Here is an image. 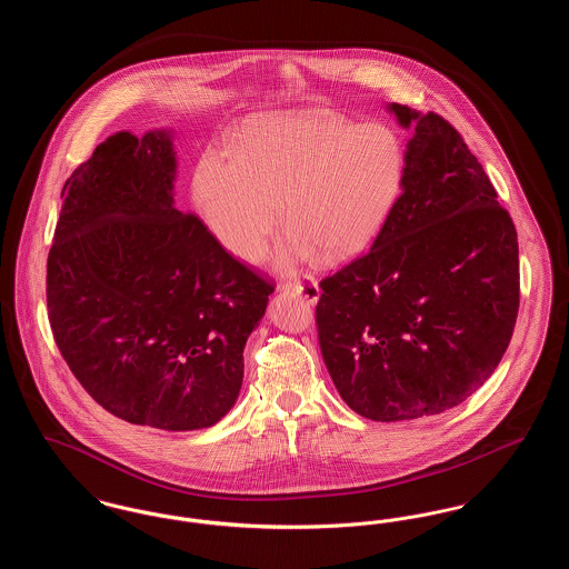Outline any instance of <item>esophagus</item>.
<instances>
[{"label":"esophagus","instance_id":"obj_1","mask_svg":"<svg viewBox=\"0 0 569 569\" xmlns=\"http://www.w3.org/2000/svg\"><path fill=\"white\" fill-rule=\"evenodd\" d=\"M279 290H288V292H295L300 298H305L307 302H311V305H316L318 302V298L322 295V290H320V286H318V281H313V279H307V281H298V283H286V286H279Z\"/></svg>","mask_w":569,"mask_h":569}]
</instances>
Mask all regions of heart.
<instances>
[{"instance_id": "heart-1", "label": "heart", "mask_w": 569, "mask_h": 569, "mask_svg": "<svg viewBox=\"0 0 569 569\" xmlns=\"http://www.w3.org/2000/svg\"><path fill=\"white\" fill-rule=\"evenodd\" d=\"M406 183V147L381 123L332 110L251 119L237 153L211 147L193 172V200L230 253L258 262L281 223L274 264L348 262L376 243Z\"/></svg>"}]
</instances>
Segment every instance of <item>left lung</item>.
Returning a JSON list of instances; mask_svg holds the SVG:
<instances>
[{
    "label": "left lung",
    "mask_w": 569,
    "mask_h": 569,
    "mask_svg": "<svg viewBox=\"0 0 569 569\" xmlns=\"http://www.w3.org/2000/svg\"><path fill=\"white\" fill-rule=\"evenodd\" d=\"M386 109L411 130L403 191L369 253L322 279L316 322L341 399L399 422L452 409L492 376L520 286L515 223L459 132Z\"/></svg>",
    "instance_id": "left-lung-1"
}]
</instances>
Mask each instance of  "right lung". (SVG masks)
I'll list each match as a JSON object with an SVG mask.
<instances>
[{"mask_svg": "<svg viewBox=\"0 0 569 569\" xmlns=\"http://www.w3.org/2000/svg\"><path fill=\"white\" fill-rule=\"evenodd\" d=\"M172 130L117 132L61 191L47 262L54 343L117 418L163 431L217 425L272 286L174 204Z\"/></svg>", "mask_w": 569, "mask_h": 569, "instance_id": "right-lung-1", "label": "right lung"}]
</instances>
